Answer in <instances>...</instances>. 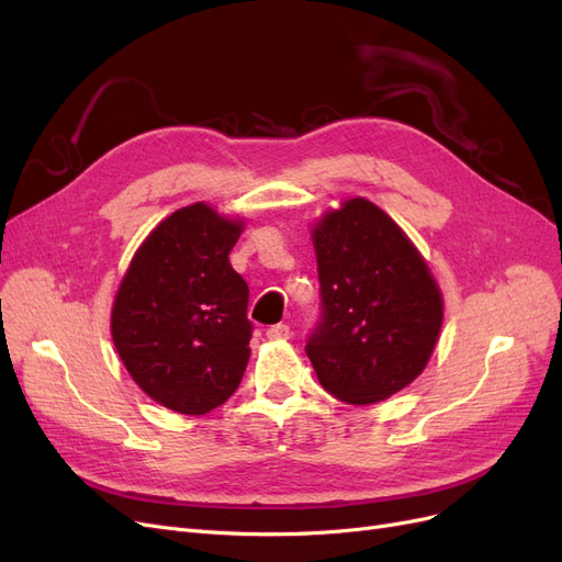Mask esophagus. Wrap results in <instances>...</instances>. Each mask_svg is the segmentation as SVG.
<instances>
[{"label": "esophagus", "mask_w": 562, "mask_h": 562, "mask_svg": "<svg viewBox=\"0 0 562 562\" xmlns=\"http://www.w3.org/2000/svg\"><path fill=\"white\" fill-rule=\"evenodd\" d=\"M267 337L269 339H288V337H291V328H288L285 323H277V326L267 328Z\"/></svg>", "instance_id": "esophagus-1"}]
</instances>
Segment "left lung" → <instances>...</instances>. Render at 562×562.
<instances>
[{
	"label": "left lung",
	"instance_id": "8db88e82",
	"mask_svg": "<svg viewBox=\"0 0 562 562\" xmlns=\"http://www.w3.org/2000/svg\"><path fill=\"white\" fill-rule=\"evenodd\" d=\"M312 241L323 314L304 349L318 382L351 405L394 396L427 368L443 326L427 260L363 196L323 215Z\"/></svg>",
	"mask_w": 562,
	"mask_h": 562
}]
</instances>
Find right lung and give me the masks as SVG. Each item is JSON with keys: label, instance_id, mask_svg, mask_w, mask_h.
Masks as SVG:
<instances>
[{"label": "right lung", "instance_id": "right-lung-1", "mask_svg": "<svg viewBox=\"0 0 562 562\" xmlns=\"http://www.w3.org/2000/svg\"><path fill=\"white\" fill-rule=\"evenodd\" d=\"M241 232V217L196 201L147 234L119 283L114 349L133 382L168 411L206 415L244 378L248 283L229 265Z\"/></svg>", "mask_w": 562, "mask_h": 562}]
</instances>
